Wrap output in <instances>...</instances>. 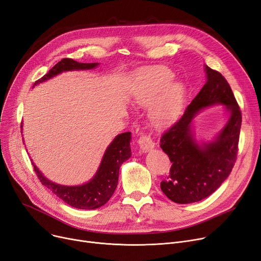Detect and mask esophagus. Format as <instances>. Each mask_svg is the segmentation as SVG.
I'll return each mask as SVG.
<instances>
[{
	"instance_id": "esophagus-1",
	"label": "esophagus",
	"mask_w": 261,
	"mask_h": 261,
	"mask_svg": "<svg viewBox=\"0 0 261 261\" xmlns=\"http://www.w3.org/2000/svg\"><path fill=\"white\" fill-rule=\"evenodd\" d=\"M139 145L143 152H147L153 148L154 142L149 137H147V135H142V137L139 139Z\"/></svg>"
}]
</instances>
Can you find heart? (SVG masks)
Here are the masks:
<instances>
[{
    "label": "heart",
    "mask_w": 261,
    "mask_h": 261,
    "mask_svg": "<svg viewBox=\"0 0 261 261\" xmlns=\"http://www.w3.org/2000/svg\"><path fill=\"white\" fill-rule=\"evenodd\" d=\"M173 76L167 68L155 66L141 71L137 79L134 102L142 108H150V119L160 128L174 123L184 107L186 88L181 82L172 80Z\"/></svg>",
    "instance_id": "b5f03b06"
}]
</instances>
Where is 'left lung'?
I'll return each mask as SVG.
<instances>
[{
    "label": "left lung",
    "mask_w": 261,
    "mask_h": 261,
    "mask_svg": "<svg viewBox=\"0 0 261 261\" xmlns=\"http://www.w3.org/2000/svg\"><path fill=\"white\" fill-rule=\"evenodd\" d=\"M207 81L182 115L161 138V148L172 162L161 182L163 193L174 202L200 201L220 188L234 165L241 129V111L226 79L205 65ZM224 105L229 117L210 142L196 140L193 119L203 108Z\"/></svg>",
    "instance_id": "8db88e82"
}]
</instances>
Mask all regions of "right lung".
<instances>
[{"instance_id":"add662e5","label":"right lung","mask_w":261,"mask_h":261,"mask_svg":"<svg viewBox=\"0 0 261 261\" xmlns=\"http://www.w3.org/2000/svg\"><path fill=\"white\" fill-rule=\"evenodd\" d=\"M98 65L99 63L85 64L75 62L71 59H63L52 69H50L47 74H44L40 80L36 81L34 86L47 81L62 72L89 70L94 69ZM130 142L131 132L118 134L108 146L95 176L87 181L86 184L80 186H63L55 184L47 177H44L34 162H32V164L40 182L44 187L50 189L56 196L60 197L68 205L82 210L97 209L107 203L112 197L113 193H114L118 184L119 168L121 164L131 156Z\"/></svg>"}]
</instances>
